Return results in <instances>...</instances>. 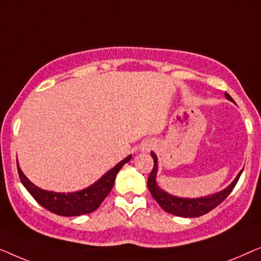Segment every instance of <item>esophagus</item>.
I'll return each instance as SVG.
<instances>
[{
	"mask_svg": "<svg viewBox=\"0 0 261 261\" xmlns=\"http://www.w3.org/2000/svg\"><path fill=\"white\" fill-rule=\"evenodd\" d=\"M151 148H152V143L151 142H145V143H143V144H142L141 150L143 152H148V151H150V150H151Z\"/></svg>",
	"mask_w": 261,
	"mask_h": 261,
	"instance_id": "obj_1",
	"label": "esophagus"
}]
</instances>
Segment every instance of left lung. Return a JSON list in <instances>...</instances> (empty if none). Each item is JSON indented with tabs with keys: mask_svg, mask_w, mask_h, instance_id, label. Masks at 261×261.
<instances>
[{
	"mask_svg": "<svg viewBox=\"0 0 261 261\" xmlns=\"http://www.w3.org/2000/svg\"><path fill=\"white\" fill-rule=\"evenodd\" d=\"M226 98L228 100L233 101V98L230 97L228 93H225ZM151 156L153 159V168L151 172H150L149 178H148V188L151 193L153 199L157 201L163 211L167 213H170L172 215L176 216H182V218H197V216L207 214L208 212H211L212 209L222 202L227 196L229 195L234 187H236L237 182L239 181V177L241 175L242 170L237 175V177L234 178V181L230 183L228 187H226L225 189L221 192H218L212 195L207 196H201L196 197V199H190V197H178L171 194L167 193L166 190L160 188V186L157 185L156 177H157V171H159V160H157L156 153L151 151Z\"/></svg>",
	"mask_w": 261,
	"mask_h": 261,
	"instance_id": "obj_1",
	"label": "left lung"
}]
</instances>
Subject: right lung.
Instances as JSON below:
<instances>
[{"label":"right lung","instance_id":"obj_1","mask_svg":"<svg viewBox=\"0 0 261 261\" xmlns=\"http://www.w3.org/2000/svg\"><path fill=\"white\" fill-rule=\"evenodd\" d=\"M131 157L132 156L129 155L120 161L119 163H117L93 185L73 193H57L39 188L38 186H35L34 183H32L25 177L17 161L16 163L22 185L43 208L61 216H79L92 213L100 205L105 197L111 192L118 171L124 164L129 162Z\"/></svg>","mask_w":261,"mask_h":261}]
</instances>
